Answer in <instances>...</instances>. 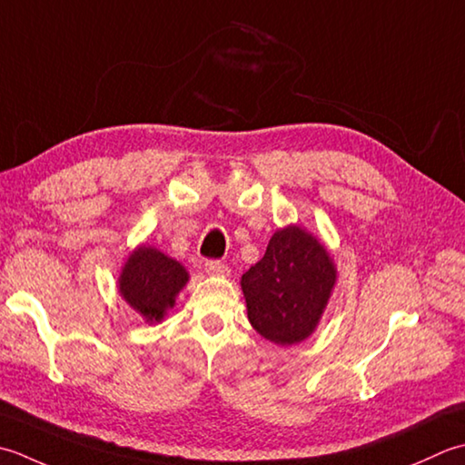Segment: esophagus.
Segmentation results:
<instances>
[{"instance_id": "esophagus-1", "label": "esophagus", "mask_w": 465, "mask_h": 465, "mask_svg": "<svg viewBox=\"0 0 465 465\" xmlns=\"http://www.w3.org/2000/svg\"><path fill=\"white\" fill-rule=\"evenodd\" d=\"M204 271H206V274H214V277H226V274L231 272V269L221 261H206Z\"/></svg>"}]
</instances>
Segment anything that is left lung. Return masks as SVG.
<instances>
[{
  "label": "left lung",
  "instance_id": "1",
  "mask_svg": "<svg viewBox=\"0 0 465 465\" xmlns=\"http://www.w3.org/2000/svg\"><path fill=\"white\" fill-rule=\"evenodd\" d=\"M335 285L337 264L329 249L301 224L274 232L264 257L241 279L252 329L281 347L315 333Z\"/></svg>",
  "mask_w": 465,
  "mask_h": 465
}]
</instances>
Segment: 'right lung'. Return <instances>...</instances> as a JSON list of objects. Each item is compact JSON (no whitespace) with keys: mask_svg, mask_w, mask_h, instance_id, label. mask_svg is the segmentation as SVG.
<instances>
[{"mask_svg":"<svg viewBox=\"0 0 465 465\" xmlns=\"http://www.w3.org/2000/svg\"><path fill=\"white\" fill-rule=\"evenodd\" d=\"M188 279L191 274L176 259L142 242L122 264L116 287L120 297L146 325H156L163 323L166 312L174 307Z\"/></svg>","mask_w":465,"mask_h":465,"instance_id":"obj_1","label":"right lung"}]
</instances>
